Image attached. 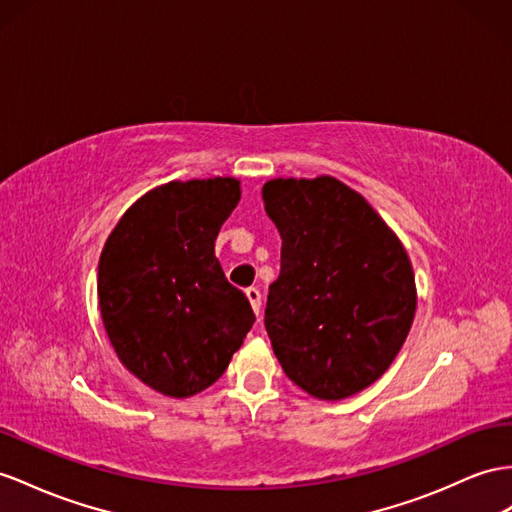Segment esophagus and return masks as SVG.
<instances>
[{
	"mask_svg": "<svg viewBox=\"0 0 512 512\" xmlns=\"http://www.w3.org/2000/svg\"><path fill=\"white\" fill-rule=\"evenodd\" d=\"M246 298H248V303H251L253 311L259 316V309H261V292L257 290V287H248V290H246Z\"/></svg>",
	"mask_w": 512,
	"mask_h": 512,
	"instance_id": "34e87169",
	"label": "esophagus"
}]
</instances>
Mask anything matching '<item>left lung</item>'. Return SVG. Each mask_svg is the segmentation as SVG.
<instances>
[{
  "label": "left lung",
  "instance_id": "8db88e82",
  "mask_svg": "<svg viewBox=\"0 0 512 512\" xmlns=\"http://www.w3.org/2000/svg\"><path fill=\"white\" fill-rule=\"evenodd\" d=\"M261 196L283 240L264 318L274 355L309 396H355L385 374L411 331L409 255L372 205L335 177H279Z\"/></svg>",
  "mask_w": 512,
  "mask_h": 512
}]
</instances>
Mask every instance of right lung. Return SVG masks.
Listing matches in <instances>:
<instances>
[{
  "label": "right lung",
  "instance_id": "obj_1",
  "mask_svg": "<svg viewBox=\"0 0 512 512\" xmlns=\"http://www.w3.org/2000/svg\"><path fill=\"white\" fill-rule=\"evenodd\" d=\"M240 194L231 177L164 183L127 209L101 251L97 296L110 344L164 396L214 385L255 322L214 253Z\"/></svg>",
  "mask_w": 512,
  "mask_h": 512
}]
</instances>
